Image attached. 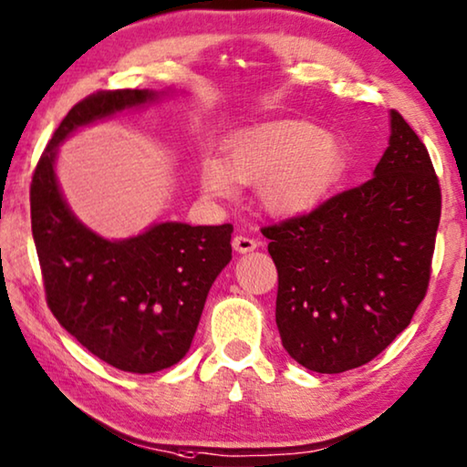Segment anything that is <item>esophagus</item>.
<instances>
[{"instance_id": "1", "label": "esophagus", "mask_w": 467, "mask_h": 467, "mask_svg": "<svg viewBox=\"0 0 467 467\" xmlns=\"http://www.w3.org/2000/svg\"><path fill=\"white\" fill-rule=\"evenodd\" d=\"M257 245H260V241L251 239V236H245V234H236L233 239V247H234V251H239V254L254 251Z\"/></svg>"}]
</instances>
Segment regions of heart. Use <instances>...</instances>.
Segmentation results:
<instances>
[{"label": "heart", "instance_id": "obj_1", "mask_svg": "<svg viewBox=\"0 0 467 467\" xmlns=\"http://www.w3.org/2000/svg\"><path fill=\"white\" fill-rule=\"evenodd\" d=\"M345 170V150L327 130L301 120H276L245 129L228 140L224 160L205 158L202 189L228 199L236 184H257L265 212L295 216L327 197Z\"/></svg>", "mask_w": 467, "mask_h": 467}]
</instances>
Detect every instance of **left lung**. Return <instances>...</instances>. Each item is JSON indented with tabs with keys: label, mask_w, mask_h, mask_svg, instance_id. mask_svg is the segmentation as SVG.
<instances>
[{
	"label": "left lung",
	"mask_w": 467,
	"mask_h": 467,
	"mask_svg": "<svg viewBox=\"0 0 467 467\" xmlns=\"http://www.w3.org/2000/svg\"><path fill=\"white\" fill-rule=\"evenodd\" d=\"M439 220L431 155L390 109L389 147L372 179L264 228L288 355L312 372L338 374L387 349L426 297Z\"/></svg>",
	"instance_id": "8db88e82"
}]
</instances>
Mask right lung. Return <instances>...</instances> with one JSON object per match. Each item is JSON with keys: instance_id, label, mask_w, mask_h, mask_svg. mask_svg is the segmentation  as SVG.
I'll list each match as a JSON object with an SVG mask.
<instances>
[{"instance_id": "add662e5", "label": "right lung", "mask_w": 467, "mask_h": 467, "mask_svg": "<svg viewBox=\"0 0 467 467\" xmlns=\"http://www.w3.org/2000/svg\"><path fill=\"white\" fill-rule=\"evenodd\" d=\"M158 99L150 88L93 93L66 114L31 182V224L51 314L95 358L151 374L187 355L207 293L231 262L233 224L160 222L108 241L77 220L56 179L57 145L87 124Z\"/></svg>"}]
</instances>
